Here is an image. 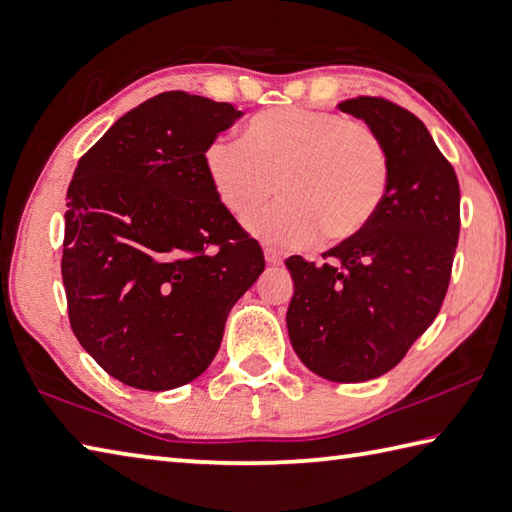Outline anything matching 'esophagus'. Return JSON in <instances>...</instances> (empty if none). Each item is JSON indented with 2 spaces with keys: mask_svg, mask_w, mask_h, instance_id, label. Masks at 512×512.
Here are the masks:
<instances>
[{
  "mask_svg": "<svg viewBox=\"0 0 512 512\" xmlns=\"http://www.w3.org/2000/svg\"><path fill=\"white\" fill-rule=\"evenodd\" d=\"M265 260L269 265H281L283 263V258H281V254L276 252V249H265Z\"/></svg>",
  "mask_w": 512,
  "mask_h": 512,
  "instance_id": "obj_1",
  "label": "esophagus"
}]
</instances>
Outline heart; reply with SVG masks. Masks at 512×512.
Returning a JSON list of instances; mask_svg holds the SVG:
<instances>
[{
	"instance_id": "obj_1",
	"label": "heart",
	"mask_w": 512,
	"mask_h": 512,
	"mask_svg": "<svg viewBox=\"0 0 512 512\" xmlns=\"http://www.w3.org/2000/svg\"><path fill=\"white\" fill-rule=\"evenodd\" d=\"M216 198L247 220L274 196L252 231L276 247L352 238L370 225L388 196L392 160L370 124L343 113L278 106L254 115L240 136L211 140L202 153Z\"/></svg>"
}]
</instances>
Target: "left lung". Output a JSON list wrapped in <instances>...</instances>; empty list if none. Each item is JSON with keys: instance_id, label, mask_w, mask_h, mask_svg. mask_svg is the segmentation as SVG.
Masks as SVG:
<instances>
[{"instance_id": "8db88e82", "label": "left lung", "mask_w": 512, "mask_h": 512, "mask_svg": "<svg viewBox=\"0 0 512 512\" xmlns=\"http://www.w3.org/2000/svg\"><path fill=\"white\" fill-rule=\"evenodd\" d=\"M339 109L383 138L390 189L370 225L325 252V263L285 260L294 281L287 332L314 374L361 383L392 370L441 310L459 240V180L403 106L361 95Z\"/></svg>"}]
</instances>
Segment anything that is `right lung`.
I'll list each match as a JSON object with an SVG mask.
<instances>
[{
	"instance_id": "right-lung-1",
	"label": "right lung",
	"mask_w": 512,
	"mask_h": 512,
	"mask_svg": "<svg viewBox=\"0 0 512 512\" xmlns=\"http://www.w3.org/2000/svg\"><path fill=\"white\" fill-rule=\"evenodd\" d=\"M243 111L185 91L142 102L77 162L62 281L77 341L113 379L173 390L209 368L263 249L220 205L202 153Z\"/></svg>"
}]
</instances>
